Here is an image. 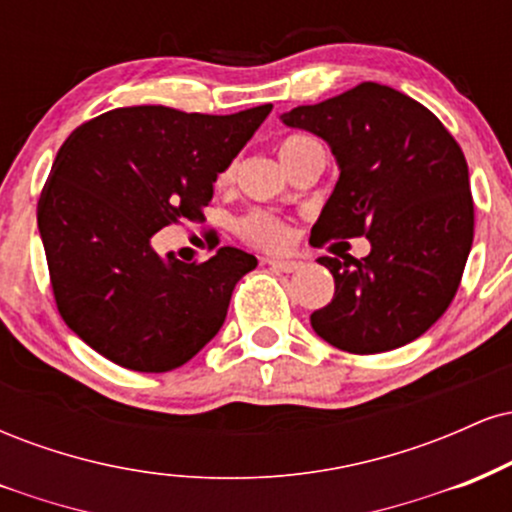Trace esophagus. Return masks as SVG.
I'll use <instances>...</instances> for the list:
<instances>
[{
  "instance_id": "34e87169",
  "label": "esophagus",
  "mask_w": 512,
  "mask_h": 512,
  "mask_svg": "<svg viewBox=\"0 0 512 512\" xmlns=\"http://www.w3.org/2000/svg\"><path fill=\"white\" fill-rule=\"evenodd\" d=\"M264 264H269V267L276 269V272H284V274H293L303 267V262L298 260H276V257H269V260H264Z\"/></svg>"
}]
</instances>
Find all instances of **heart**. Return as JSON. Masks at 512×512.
<instances>
[{
	"instance_id": "1",
	"label": "heart",
	"mask_w": 512,
	"mask_h": 512,
	"mask_svg": "<svg viewBox=\"0 0 512 512\" xmlns=\"http://www.w3.org/2000/svg\"><path fill=\"white\" fill-rule=\"evenodd\" d=\"M315 139L305 137V134H286L284 139L279 142V156L281 161H289L291 156H296L303 146L313 144ZM233 173H236V166L223 168L219 173V185H228L233 180ZM236 231L238 236L245 240V243L255 245V248L262 250H279L289 243L291 231L284 221L276 219L274 214H267V211H248L245 216H240L236 221Z\"/></svg>"
}]
</instances>
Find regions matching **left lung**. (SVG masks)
<instances>
[{
	"mask_svg": "<svg viewBox=\"0 0 512 512\" xmlns=\"http://www.w3.org/2000/svg\"><path fill=\"white\" fill-rule=\"evenodd\" d=\"M284 122L325 139L339 163L310 240H370L363 260L320 257L334 298L310 325L358 356L414 342L448 310L472 250L474 199L460 144L419 101L373 81L298 105Z\"/></svg>",
	"mask_w": 512,
	"mask_h": 512,
	"instance_id": "1",
	"label": "left lung"
}]
</instances>
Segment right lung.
<instances>
[{"mask_svg": "<svg viewBox=\"0 0 512 512\" xmlns=\"http://www.w3.org/2000/svg\"><path fill=\"white\" fill-rule=\"evenodd\" d=\"M269 110L272 103L233 115L137 105L69 134L40 192L38 228L57 310L93 351L137 373H168L221 330L255 257L221 248L207 262L163 260L151 238L173 223L204 221L216 175Z\"/></svg>", "mask_w": 512, "mask_h": 512, "instance_id": "right-lung-1", "label": "right lung"}]
</instances>
